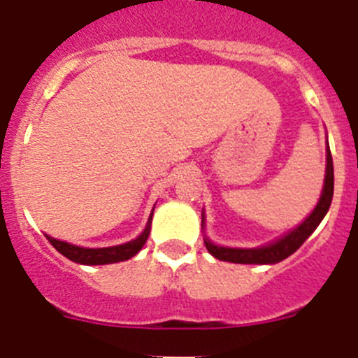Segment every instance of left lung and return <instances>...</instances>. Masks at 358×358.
<instances>
[{"instance_id": "8db88e82", "label": "left lung", "mask_w": 358, "mask_h": 358, "mask_svg": "<svg viewBox=\"0 0 358 358\" xmlns=\"http://www.w3.org/2000/svg\"><path fill=\"white\" fill-rule=\"evenodd\" d=\"M334 197V161H331L330 148L327 150V177H324V188H322L321 199H319L315 210L310 213L305 222H301L294 231L276 242L268 243L265 248L256 249H233V248H218L210 240L204 238L206 249L222 262L231 264H278V262L289 258L292 252L301 248L303 242L315 231V227L321 224V220L327 215L328 208Z\"/></svg>"}]
</instances>
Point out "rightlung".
<instances>
[{
  "instance_id": "obj_1",
  "label": "right lung",
  "mask_w": 358,
  "mask_h": 358,
  "mask_svg": "<svg viewBox=\"0 0 358 358\" xmlns=\"http://www.w3.org/2000/svg\"><path fill=\"white\" fill-rule=\"evenodd\" d=\"M152 220V215H150ZM150 220H148L147 227L141 233L140 236L132 242L122 243V245H115V248H102V249H85V248H77V245H71L68 242H62V240H55L52 236H46L50 240L53 248L57 251L64 255L68 260L77 262V264L84 265H106V264H116V262H125L129 258H132L134 255L140 252V249L143 248L145 242H147L148 235H150Z\"/></svg>"
}]
</instances>
